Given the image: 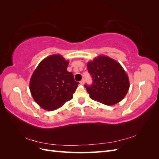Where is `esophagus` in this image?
Masks as SVG:
<instances>
[{"mask_svg": "<svg viewBox=\"0 0 159 159\" xmlns=\"http://www.w3.org/2000/svg\"><path fill=\"white\" fill-rule=\"evenodd\" d=\"M80 83V84H81V85H84V84H85V80L83 79L82 80H81Z\"/></svg>", "mask_w": 159, "mask_h": 159, "instance_id": "1", "label": "esophagus"}]
</instances>
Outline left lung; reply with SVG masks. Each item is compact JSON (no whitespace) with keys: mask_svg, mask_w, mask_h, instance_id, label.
<instances>
[{"mask_svg":"<svg viewBox=\"0 0 159 159\" xmlns=\"http://www.w3.org/2000/svg\"><path fill=\"white\" fill-rule=\"evenodd\" d=\"M87 67L93 83L84 86L91 99L113 105L125 98L130 86L129 78L117 61L107 56H99L89 61Z\"/></svg>","mask_w":159,"mask_h":159,"instance_id":"1","label":"left lung"}]
</instances>
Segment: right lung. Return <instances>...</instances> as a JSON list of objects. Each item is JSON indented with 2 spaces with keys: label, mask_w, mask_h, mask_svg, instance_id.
Wrapping results in <instances>:
<instances>
[{
  "label": "right lung",
  "mask_w": 159,
  "mask_h": 159,
  "mask_svg": "<svg viewBox=\"0 0 159 159\" xmlns=\"http://www.w3.org/2000/svg\"><path fill=\"white\" fill-rule=\"evenodd\" d=\"M69 61L59 54L48 56L38 64L30 81L32 98L47 111H54L73 98L79 82L67 70Z\"/></svg>",
  "instance_id": "right-lung-1"
}]
</instances>
